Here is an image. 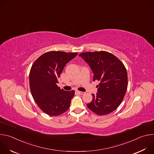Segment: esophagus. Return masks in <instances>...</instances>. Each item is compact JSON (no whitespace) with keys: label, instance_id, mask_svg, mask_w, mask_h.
Here are the masks:
<instances>
[{"label":"esophagus","instance_id":"esophagus-1","mask_svg":"<svg viewBox=\"0 0 154 154\" xmlns=\"http://www.w3.org/2000/svg\"><path fill=\"white\" fill-rule=\"evenodd\" d=\"M75 92H76V93H77L78 94H80V95H83V94H85V93H84V92L80 91H75Z\"/></svg>","mask_w":154,"mask_h":154}]
</instances>
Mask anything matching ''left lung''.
Instances as JSON below:
<instances>
[{"instance_id":"obj_1","label":"left lung","mask_w":154,"mask_h":154,"mask_svg":"<svg viewBox=\"0 0 154 154\" xmlns=\"http://www.w3.org/2000/svg\"><path fill=\"white\" fill-rule=\"evenodd\" d=\"M91 67L93 81L99 82L97 93L92 94L93 100L86 104L91 111L98 115H105L115 111L120 105L128 86L127 72L122 62L106 51L87 52L79 54Z\"/></svg>"}]
</instances>
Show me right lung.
Returning a JSON list of instances; mask_svg holds the SVG:
<instances>
[{
	"instance_id": "1",
	"label": "right lung",
	"mask_w": 154,
	"mask_h": 154,
	"mask_svg": "<svg viewBox=\"0 0 154 154\" xmlns=\"http://www.w3.org/2000/svg\"><path fill=\"white\" fill-rule=\"evenodd\" d=\"M78 54L61 51L46 52L33 63L29 74V85L35 102L50 116H58L69 109L74 90L64 91L57 85L65 65Z\"/></svg>"
}]
</instances>
